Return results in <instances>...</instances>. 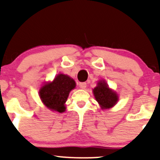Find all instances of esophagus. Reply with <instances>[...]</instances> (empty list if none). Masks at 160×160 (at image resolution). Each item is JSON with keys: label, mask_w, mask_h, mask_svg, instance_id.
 I'll return each instance as SVG.
<instances>
[{"label": "esophagus", "mask_w": 160, "mask_h": 160, "mask_svg": "<svg viewBox=\"0 0 160 160\" xmlns=\"http://www.w3.org/2000/svg\"><path fill=\"white\" fill-rule=\"evenodd\" d=\"M86 82H80L79 83V86H80V88H81V89H85V88L86 87Z\"/></svg>", "instance_id": "esophagus-1"}]
</instances>
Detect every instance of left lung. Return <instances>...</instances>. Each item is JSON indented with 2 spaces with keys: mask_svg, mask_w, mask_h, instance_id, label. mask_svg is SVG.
<instances>
[{
  "mask_svg": "<svg viewBox=\"0 0 160 160\" xmlns=\"http://www.w3.org/2000/svg\"><path fill=\"white\" fill-rule=\"evenodd\" d=\"M93 93L96 101L103 109L113 107L118 101L117 95L109 89L104 80L98 82V86L93 89Z\"/></svg>",
  "mask_w": 160,
  "mask_h": 160,
  "instance_id": "left-lung-1",
  "label": "left lung"
}]
</instances>
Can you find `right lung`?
I'll list each match as a JSON object with an SVG mask.
<instances>
[{"label":"right lung","mask_w":160,"mask_h":160,"mask_svg":"<svg viewBox=\"0 0 160 160\" xmlns=\"http://www.w3.org/2000/svg\"><path fill=\"white\" fill-rule=\"evenodd\" d=\"M76 86L74 80L67 75L60 74L52 82L45 84L40 90L42 102L49 109L62 113L69 92Z\"/></svg>","instance_id":"add662e5"}]
</instances>
